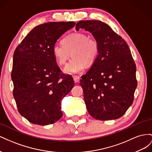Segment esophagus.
<instances>
[{"mask_svg": "<svg viewBox=\"0 0 152 152\" xmlns=\"http://www.w3.org/2000/svg\"><path fill=\"white\" fill-rule=\"evenodd\" d=\"M73 80H74V82L75 83H78L80 80V77H77V76H74L73 77Z\"/></svg>", "mask_w": 152, "mask_h": 152, "instance_id": "esophagus-1", "label": "esophagus"}]
</instances>
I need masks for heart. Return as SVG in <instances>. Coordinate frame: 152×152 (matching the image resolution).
<instances>
[{
	"mask_svg": "<svg viewBox=\"0 0 152 152\" xmlns=\"http://www.w3.org/2000/svg\"><path fill=\"white\" fill-rule=\"evenodd\" d=\"M98 41L85 34H70L62 39V44L53 47V55L56 61L64 65L70 58L72 59L64 69L69 74H77L83 71L85 65L90 66L95 62L99 54Z\"/></svg>",
	"mask_w": 152,
	"mask_h": 152,
	"instance_id": "obj_1",
	"label": "heart"
}]
</instances>
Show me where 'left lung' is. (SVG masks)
<instances>
[{
	"label": "left lung",
	"mask_w": 152,
	"mask_h": 152,
	"mask_svg": "<svg viewBox=\"0 0 152 152\" xmlns=\"http://www.w3.org/2000/svg\"><path fill=\"white\" fill-rule=\"evenodd\" d=\"M89 31L99 44V54L80 84L89 113L100 121L121 117L134 101L136 66L127 42L111 27L97 20L76 25Z\"/></svg>",
	"instance_id": "left-lung-1"
}]
</instances>
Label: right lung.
<instances>
[{
  "mask_svg": "<svg viewBox=\"0 0 152 152\" xmlns=\"http://www.w3.org/2000/svg\"><path fill=\"white\" fill-rule=\"evenodd\" d=\"M75 23L49 22L32 29L13 55V96L19 113L40 126L57 122L63 115L61 101L74 86L53 55V47Z\"/></svg>",
  "mask_w": 152,
  "mask_h": 152,
  "instance_id": "add662e5",
  "label": "right lung"
}]
</instances>
